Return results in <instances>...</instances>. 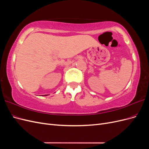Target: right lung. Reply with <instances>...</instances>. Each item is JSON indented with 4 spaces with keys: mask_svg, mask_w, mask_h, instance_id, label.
<instances>
[{
    "mask_svg": "<svg viewBox=\"0 0 149 149\" xmlns=\"http://www.w3.org/2000/svg\"><path fill=\"white\" fill-rule=\"evenodd\" d=\"M45 96H47V94H46V95H45Z\"/></svg>",
    "mask_w": 149,
    "mask_h": 149,
    "instance_id": "obj_1",
    "label": "right lung"
}]
</instances>
